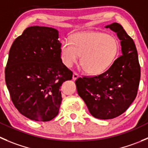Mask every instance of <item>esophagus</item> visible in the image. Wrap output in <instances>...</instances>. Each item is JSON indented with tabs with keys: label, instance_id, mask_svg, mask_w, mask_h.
<instances>
[{
	"label": "esophagus",
	"instance_id": "esophagus-1",
	"mask_svg": "<svg viewBox=\"0 0 148 148\" xmlns=\"http://www.w3.org/2000/svg\"><path fill=\"white\" fill-rule=\"evenodd\" d=\"M79 77V74H77V73L76 72H74L73 73V75H72V79L74 80H76L77 79V78H78V77Z\"/></svg>",
	"mask_w": 148,
	"mask_h": 148
}]
</instances>
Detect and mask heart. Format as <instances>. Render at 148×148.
Returning <instances> with one entry per match:
<instances>
[{"label": "heart", "instance_id": "obj_1", "mask_svg": "<svg viewBox=\"0 0 148 148\" xmlns=\"http://www.w3.org/2000/svg\"><path fill=\"white\" fill-rule=\"evenodd\" d=\"M115 37L100 32H85L74 34L72 40H64L61 49V59L67 67L79 61L87 73L97 75L109 68L119 52Z\"/></svg>", "mask_w": 148, "mask_h": 148}]
</instances>
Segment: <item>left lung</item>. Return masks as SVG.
<instances>
[{"label":"left lung","instance_id":"obj_1","mask_svg":"<svg viewBox=\"0 0 148 148\" xmlns=\"http://www.w3.org/2000/svg\"><path fill=\"white\" fill-rule=\"evenodd\" d=\"M106 28L116 33L122 55L103 74L75 81L78 95L91 115L100 119H114L125 112L137 96L140 79L138 54L132 38L119 23Z\"/></svg>","mask_w":148,"mask_h":148}]
</instances>
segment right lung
I'll list each match as a JSON object with an SVG mask.
<instances>
[{
	"instance_id": "obj_1",
	"label": "right lung",
	"mask_w": 148,
	"mask_h": 148,
	"mask_svg": "<svg viewBox=\"0 0 148 148\" xmlns=\"http://www.w3.org/2000/svg\"><path fill=\"white\" fill-rule=\"evenodd\" d=\"M58 32L33 26L14 41L5 69L11 100L21 114L31 120L48 121L61 106V86L72 79L62 63Z\"/></svg>"
}]
</instances>
